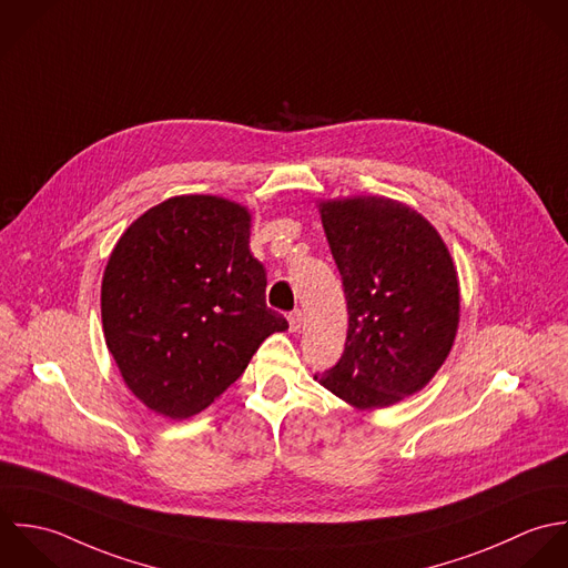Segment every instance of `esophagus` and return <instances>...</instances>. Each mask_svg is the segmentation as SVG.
Segmentation results:
<instances>
[{"label":"esophagus","mask_w":568,"mask_h":568,"mask_svg":"<svg viewBox=\"0 0 568 568\" xmlns=\"http://www.w3.org/2000/svg\"><path fill=\"white\" fill-rule=\"evenodd\" d=\"M287 323H290V332L292 334H296V332H301V327H303V312H292L290 316H287Z\"/></svg>","instance_id":"1"}]
</instances>
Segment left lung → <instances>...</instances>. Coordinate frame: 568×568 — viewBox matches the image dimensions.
<instances>
[{
    "instance_id": "8db88e82",
    "label": "left lung",
    "mask_w": 568,
    "mask_h": 568,
    "mask_svg": "<svg viewBox=\"0 0 568 568\" xmlns=\"http://www.w3.org/2000/svg\"><path fill=\"white\" fill-rule=\"evenodd\" d=\"M348 329L338 364L314 379L357 410L419 393L450 355L460 294L450 250L415 209L377 195L323 200Z\"/></svg>"
}]
</instances>
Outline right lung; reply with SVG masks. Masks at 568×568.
Instances as JSON below:
<instances>
[{
	"label": "right lung",
	"mask_w": 568,
	"mask_h": 568,
	"mask_svg": "<svg viewBox=\"0 0 568 568\" xmlns=\"http://www.w3.org/2000/svg\"><path fill=\"white\" fill-rule=\"evenodd\" d=\"M250 226V211L226 197L178 195L118 239L101 285L103 332L149 410L178 422L202 413L261 342L290 327L265 305Z\"/></svg>",
	"instance_id": "1"
}]
</instances>
